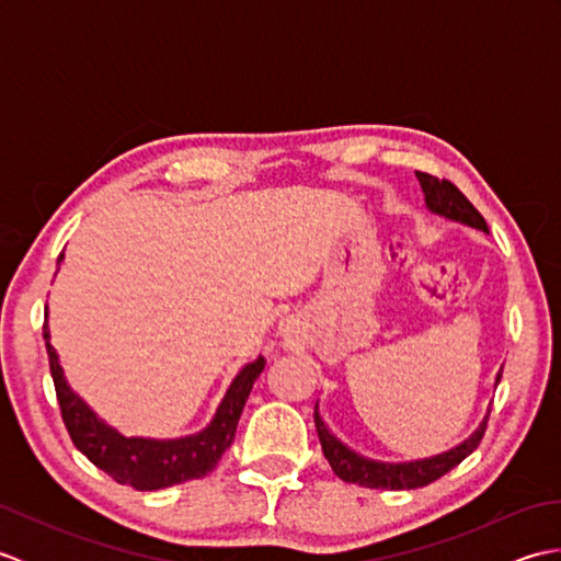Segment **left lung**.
<instances>
[{"label":"left lung","mask_w":561,"mask_h":561,"mask_svg":"<svg viewBox=\"0 0 561 561\" xmlns=\"http://www.w3.org/2000/svg\"><path fill=\"white\" fill-rule=\"evenodd\" d=\"M416 178H420V185L424 190L426 207L434 214L490 233L482 214L470 205V199L465 197L450 181H438L436 175H428V173H416ZM499 380H502V368H499L494 386H499ZM313 420H316L320 446H323L330 468L340 480L354 482L359 486H371V490H416V486L432 484L434 480L440 478V474H446L448 470L456 468L458 462H462L474 448L480 446L486 428V420H490V410H486L482 424L474 428L472 436L465 438L456 448L438 453V456H432V458L410 460V462H380V460L359 456V453L352 450L350 446H344L335 434H330L328 424L323 422V416H320L318 404H316Z\"/></svg>","instance_id":"8db88e82"}]
</instances>
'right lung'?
I'll use <instances>...</instances> for the list:
<instances>
[{"instance_id":"1","label":"right lung","mask_w":561,"mask_h":561,"mask_svg":"<svg viewBox=\"0 0 561 561\" xmlns=\"http://www.w3.org/2000/svg\"><path fill=\"white\" fill-rule=\"evenodd\" d=\"M65 260V250L57 257V270ZM43 340L50 359V374L57 392L59 410L67 432L75 446L87 456L99 470L111 474L115 482L135 486L139 492L163 490L187 480H199L217 468L224 450L231 446L238 420L245 408V400L253 383L265 368V356L245 364L231 380L229 390L221 398L211 422L197 434L183 438H145L123 436L117 428L105 424L101 416L69 388L59 356L50 344V328L47 313L43 323Z\"/></svg>"}]
</instances>
